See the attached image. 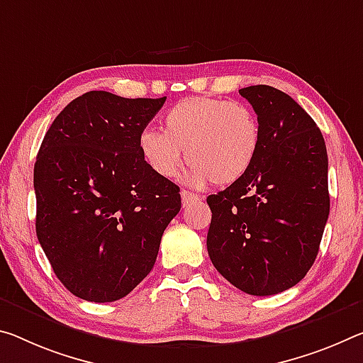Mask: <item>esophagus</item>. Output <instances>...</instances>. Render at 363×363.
Segmentation results:
<instances>
[{"instance_id":"esophagus-1","label":"esophagus","mask_w":363,"mask_h":363,"mask_svg":"<svg viewBox=\"0 0 363 363\" xmlns=\"http://www.w3.org/2000/svg\"><path fill=\"white\" fill-rule=\"evenodd\" d=\"M181 199H182V205L187 206L189 203L197 202V200H199L200 197H199V195L192 194V192H189V191H182V192H181Z\"/></svg>"}]
</instances>
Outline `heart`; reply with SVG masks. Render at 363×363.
Instances as JSON below:
<instances>
[{"instance_id": "b5f03b06", "label": "heart", "mask_w": 363, "mask_h": 363, "mask_svg": "<svg viewBox=\"0 0 363 363\" xmlns=\"http://www.w3.org/2000/svg\"><path fill=\"white\" fill-rule=\"evenodd\" d=\"M260 140L258 119L244 103L189 96L164 114L163 132H142L139 148L160 176L174 177L186 152L191 186H229L254 164Z\"/></svg>"}]
</instances>
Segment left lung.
I'll return each mask as SVG.
<instances>
[{
	"label": "left lung",
	"mask_w": 363,
	"mask_h": 363,
	"mask_svg": "<svg viewBox=\"0 0 363 363\" xmlns=\"http://www.w3.org/2000/svg\"><path fill=\"white\" fill-rule=\"evenodd\" d=\"M239 94L257 113L260 150L239 181L206 199V249L238 289L273 296L303 279L318 255L330 215L326 145L284 91L250 85Z\"/></svg>",
	"instance_id": "obj_1"
}]
</instances>
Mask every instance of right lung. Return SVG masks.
Returning <instances> with one entry per match:
<instances>
[{"mask_svg": "<svg viewBox=\"0 0 363 363\" xmlns=\"http://www.w3.org/2000/svg\"><path fill=\"white\" fill-rule=\"evenodd\" d=\"M164 101L87 91L57 114L40 145L37 238L57 279L84 301L128 296L152 272L181 210L179 187L139 148Z\"/></svg>", "mask_w": 363, "mask_h": 363, "instance_id": "add662e5", "label": "right lung"}]
</instances>
